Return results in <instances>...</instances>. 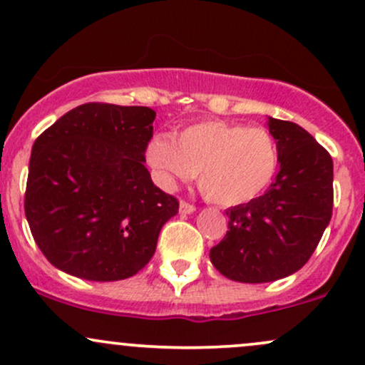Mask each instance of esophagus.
Masks as SVG:
<instances>
[{
    "instance_id": "34e87169",
    "label": "esophagus",
    "mask_w": 365,
    "mask_h": 365,
    "mask_svg": "<svg viewBox=\"0 0 365 365\" xmlns=\"http://www.w3.org/2000/svg\"><path fill=\"white\" fill-rule=\"evenodd\" d=\"M195 212L194 204H188L187 200H180V215H192Z\"/></svg>"
}]
</instances>
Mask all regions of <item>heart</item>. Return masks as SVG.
<instances>
[{"instance_id": "obj_1", "label": "heart", "mask_w": 365, "mask_h": 365, "mask_svg": "<svg viewBox=\"0 0 365 365\" xmlns=\"http://www.w3.org/2000/svg\"><path fill=\"white\" fill-rule=\"evenodd\" d=\"M150 168L166 188L190 180L209 202L238 206L269 187L279 165L278 142L264 127L202 120L175 135H154L145 149Z\"/></svg>"}]
</instances>
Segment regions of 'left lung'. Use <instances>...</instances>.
<instances>
[{"label":"left lung","mask_w":365,"mask_h":365,"mask_svg":"<svg viewBox=\"0 0 365 365\" xmlns=\"http://www.w3.org/2000/svg\"><path fill=\"white\" fill-rule=\"evenodd\" d=\"M279 171L266 194L226 211L228 232L209 252L212 266L242 283H267L299 271L333 212V159L293 121L269 118Z\"/></svg>","instance_id":"8db88e82"}]
</instances>
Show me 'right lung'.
Segmentation results:
<instances>
[{"label":"right lung","instance_id":"add662e5","mask_svg":"<svg viewBox=\"0 0 365 365\" xmlns=\"http://www.w3.org/2000/svg\"><path fill=\"white\" fill-rule=\"evenodd\" d=\"M156 111L87 103L37 137L25 216L37 247L65 273L91 282L137 274L178 200L144 166Z\"/></svg>","mask_w":365,"mask_h":365}]
</instances>
